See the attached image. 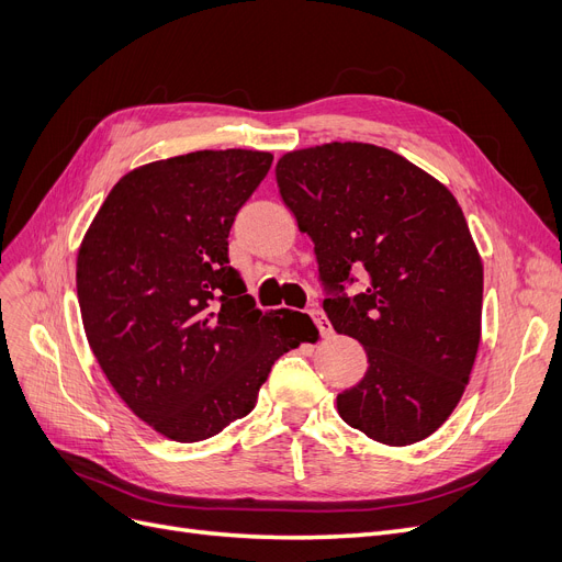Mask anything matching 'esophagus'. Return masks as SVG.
<instances>
[{"mask_svg":"<svg viewBox=\"0 0 562 562\" xmlns=\"http://www.w3.org/2000/svg\"><path fill=\"white\" fill-rule=\"evenodd\" d=\"M310 317L315 319V324H317V328H319V334L324 336V338H328V336H334V326H330V322L319 313L317 307H313L310 310Z\"/></svg>","mask_w":562,"mask_h":562,"instance_id":"obj_1","label":"esophagus"}]
</instances>
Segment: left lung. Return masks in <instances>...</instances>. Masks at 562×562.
Returning a JSON list of instances; mask_svg holds the SVG:
<instances>
[{"instance_id":"8db88e82","label":"left lung","mask_w":562,"mask_h":562,"mask_svg":"<svg viewBox=\"0 0 562 562\" xmlns=\"http://www.w3.org/2000/svg\"><path fill=\"white\" fill-rule=\"evenodd\" d=\"M280 196L315 243L324 310L363 345V380L338 393L345 424L405 447L459 405L482 338L484 266L459 201L405 157L324 143L280 157ZM351 272L364 292L344 294Z\"/></svg>"}]
</instances>
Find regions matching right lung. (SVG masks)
<instances>
[{"instance_id": "right-lung-1", "label": "right lung", "mask_w": 562, "mask_h": 562, "mask_svg": "<svg viewBox=\"0 0 562 562\" xmlns=\"http://www.w3.org/2000/svg\"><path fill=\"white\" fill-rule=\"evenodd\" d=\"M273 155L199 150L143 164L101 203L76 259L86 336L117 396L176 442L213 438L257 405L273 363L317 328L261 313L228 232Z\"/></svg>"}]
</instances>
